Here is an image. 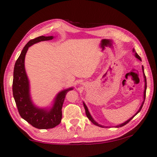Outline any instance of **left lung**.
<instances>
[{
	"label": "left lung",
	"instance_id": "left-lung-1",
	"mask_svg": "<svg viewBox=\"0 0 157 157\" xmlns=\"http://www.w3.org/2000/svg\"><path fill=\"white\" fill-rule=\"evenodd\" d=\"M132 51L134 53H135V56L136 57V58H137L138 59H139V60L140 61H141V58H140V56H139L137 53H136V52H135V49H133V50H132ZM142 70H143V73H144V82H145V89H144V101H143V102H142V104H141V106H140V108H139V109L138 110V111L137 112H136L135 115H134L131 118H130L129 119H128V120H127L126 121H125L124 123H123V124H119V125H118V126H116L115 127L116 128H119V127H122V126H125V125L126 124H127L128 122H129L131 119H132L134 117H135V115H137V114L140 112V110H141V108H142V107H143V105H144V101H145V99H146V88H147V83H146V75H145V73H144V67L142 66ZM83 104H84V108H85V112H86V116H87V117L88 118V119H89V120L92 122V123L93 124H95V125H96V126H99V127H101V128H104V127H106V126H101V125H100V124H99L98 122H96L95 120H94L93 119V118L92 117V116L90 115V113H89V111H88V108H87V106H86V105L85 104V103L84 102H83ZM107 128V127H106Z\"/></svg>",
	"mask_w": 157,
	"mask_h": 157
}]
</instances>
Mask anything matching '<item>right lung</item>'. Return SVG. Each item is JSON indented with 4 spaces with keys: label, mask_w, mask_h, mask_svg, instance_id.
I'll return each mask as SVG.
<instances>
[{
    "label": "right lung",
    "mask_w": 157,
    "mask_h": 157,
    "mask_svg": "<svg viewBox=\"0 0 157 157\" xmlns=\"http://www.w3.org/2000/svg\"><path fill=\"white\" fill-rule=\"evenodd\" d=\"M53 38V36H42L29 40L17 59L13 69V96L18 113L22 119L38 129L53 128L59 124L62 117V108L65 97L69 90L73 89L71 87L59 92L54 99L53 106L48 109L37 107L31 100L29 82L25 68V55L31 45L41 41L51 40Z\"/></svg>",
    "instance_id": "add662e5"
}]
</instances>
